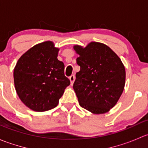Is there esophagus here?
<instances>
[{"label": "esophagus", "instance_id": "1", "mask_svg": "<svg viewBox=\"0 0 148 148\" xmlns=\"http://www.w3.org/2000/svg\"><path fill=\"white\" fill-rule=\"evenodd\" d=\"M69 80H70V82H71V84H74V80H75V76H74V75L70 76Z\"/></svg>", "mask_w": 148, "mask_h": 148}]
</instances>
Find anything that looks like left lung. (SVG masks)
<instances>
[{
	"label": "left lung",
	"instance_id": "1",
	"mask_svg": "<svg viewBox=\"0 0 148 148\" xmlns=\"http://www.w3.org/2000/svg\"><path fill=\"white\" fill-rule=\"evenodd\" d=\"M79 55L74 89L79 105L94 114H103L120 99L125 84V69L117 54L105 44L91 42L74 46Z\"/></svg>",
	"mask_w": 148,
	"mask_h": 148
}]
</instances>
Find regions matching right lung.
<instances>
[{
    "label": "right lung",
    "instance_id": "1",
    "mask_svg": "<svg viewBox=\"0 0 148 148\" xmlns=\"http://www.w3.org/2000/svg\"><path fill=\"white\" fill-rule=\"evenodd\" d=\"M51 41L34 46L18 59L13 71L14 84L22 102L31 110L54 108L70 84L64 64L58 60L59 49Z\"/></svg>",
    "mask_w": 148,
    "mask_h": 148
}]
</instances>
